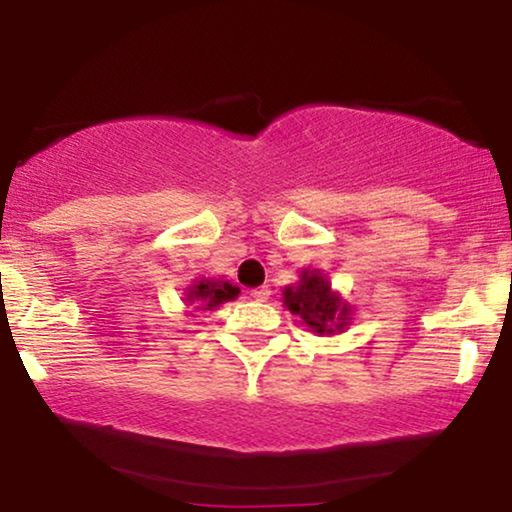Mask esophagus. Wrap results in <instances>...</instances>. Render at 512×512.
Instances as JSON below:
<instances>
[{"label": "esophagus", "mask_w": 512, "mask_h": 512, "mask_svg": "<svg viewBox=\"0 0 512 512\" xmlns=\"http://www.w3.org/2000/svg\"><path fill=\"white\" fill-rule=\"evenodd\" d=\"M268 296H270V289H268V286H258V289L251 291V298H254V300H261V303H263V300H268Z\"/></svg>", "instance_id": "esophagus-1"}]
</instances>
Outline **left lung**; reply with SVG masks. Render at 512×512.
I'll use <instances>...</instances> for the list:
<instances>
[{
	"label": "left lung",
	"instance_id": "obj_1",
	"mask_svg": "<svg viewBox=\"0 0 512 512\" xmlns=\"http://www.w3.org/2000/svg\"><path fill=\"white\" fill-rule=\"evenodd\" d=\"M284 305L298 314L312 333H340L352 319V305L331 289V282L321 270H303L296 286L284 289Z\"/></svg>",
	"mask_w": 512,
	"mask_h": 512
}]
</instances>
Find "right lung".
<instances>
[{"mask_svg": "<svg viewBox=\"0 0 512 512\" xmlns=\"http://www.w3.org/2000/svg\"><path fill=\"white\" fill-rule=\"evenodd\" d=\"M186 303L193 305V310H214L228 300L240 296V286H233L223 279H198L186 289Z\"/></svg>", "mask_w": 512, "mask_h": 512, "instance_id": "obj_1", "label": "right lung"}]
</instances>
